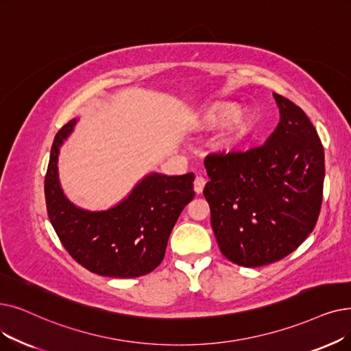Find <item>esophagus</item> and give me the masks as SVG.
<instances>
[{
	"instance_id": "obj_1",
	"label": "esophagus",
	"mask_w": 351,
	"mask_h": 351,
	"mask_svg": "<svg viewBox=\"0 0 351 351\" xmlns=\"http://www.w3.org/2000/svg\"><path fill=\"white\" fill-rule=\"evenodd\" d=\"M206 184V179L204 176H196L195 182H193V189L196 193H202L204 191V186Z\"/></svg>"
}]
</instances>
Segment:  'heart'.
I'll return each mask as SVG.
<instances>
[{
	"mask_svg": "<svg viewBox=\"0 0 351 351\" xmlns=\"http://www.w3.org/2000/svg\"><path fill=\"white\" fill-rule=\"evenodd\" d=\"M199 123L205 129L226 128L225 134L219 141V147L225 152H231L248 139L254 129V117L247 110L238 112L235 104H218L201 114Z\"/></svg>",
	"mask_w": 351,
	"mask_h": 351,
	"instance_id": "b5f03b06",
	"label": "heart"
}]
</instances>
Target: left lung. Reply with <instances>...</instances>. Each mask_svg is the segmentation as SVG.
I'll return each instance as SVG.
<instances>
[{
  "label": "left lung",
  "instance_id": "obj_1",
  "mask_svg": "<svg viewBox=\"0 0 351 351\" xmlns=\"http://www.w3.org/2000/svg\"><path fill=\"white\" fill-rule=\"evenodd\" d=\"M280 123L263 146L205 158L204 195L221 252L242 267L276 263L314 230L323 202L324 149L298 106L274 93Z\"/></svg>",
  "mask_w": 351,
  "mask_h": 351
}]
</instances>
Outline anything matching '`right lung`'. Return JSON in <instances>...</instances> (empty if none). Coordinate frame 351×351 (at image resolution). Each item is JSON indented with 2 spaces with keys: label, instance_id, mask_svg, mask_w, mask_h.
<instances>
[{
  "label": "right lung",
  "instance_id": "1",
  "mask_svg": "<svg viewBox=\"0 0 351 351\" xmlns=\"http://www.w3.org/2000/svg\"><path fill=\"white\" fill-rule=\"evenodd\" d=\"M77 119L56 134L44 180L50 222L63 247L80 265L104 277L133 278L154 271L163 260L167 239L195 196L193 173L167 176L152 172L109 209L74 205L58 179V155Z\"/></svg>",
  "mask_w": 351,
  "mask_h": 351
}]
</instances>
